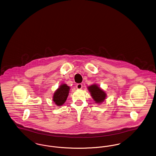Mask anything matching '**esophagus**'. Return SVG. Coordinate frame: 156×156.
Instances as JSON below:
<instances>
[{
	"instance_id": "obj_1",
	"label": "esophagus",
	"mask_w": 156,
	"mask_h": 156,
	"mask_svg": "<svg viewBox=\"0 0 156 156\" xmlns=\"http://www.w3.org/2000/svg\"><path fill=\"white\" fill-rule=\"evenodd\" d=\"M76 88L78 89H81L82 88V85L81 83H78V84L76 85Z\"/></svg>"
}]
</instances>
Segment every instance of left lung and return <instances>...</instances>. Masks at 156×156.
Wrapping results in <instances>:
<instances>
[{"mask_svg":"<svg viewBox=\"0 0 156 156\" xmlns=\"http://www.w3.org/2000/svg\"><path fill=\"white\" fill-rule=\"evenodd\" d=\"M87 89H88L90 96L95 104L101 105L106 99L107 97L106 93L97 83H94L88 87Z\"/></svg>","mask_w":156,"mask_h":156,"instance_id":"1","label":"left lung"}]
</instances>
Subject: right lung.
<instances>
[{"mask_svg": "<svg viewBox=\"0 0 156 156\" xmlns=\"http://www.w3.org/2000/svg\"><path fill=\"white\" fill-rule=\"evenodd\" d=\"M69 90L70 87L66 83H62L59 88L55 90L52 97V101L57 106H61L66 102Z\"/></svg>", "mask_w": 156, "mask_h": 156, "instance_id": "add662e5", "label": "right lung"}]
</instances>
